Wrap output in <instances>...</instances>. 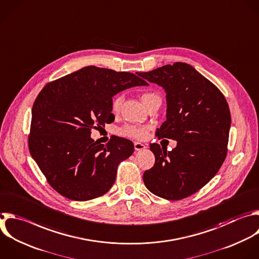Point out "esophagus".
<instances>
[{"label":"esophagus","instance_id":"1","mask_svg":"<svg viewBox=\"0 0 259 259\" xmlns=\"http://www.w3.org/2000/svg\"><path fill=\"white\" fill-rule=\"evenodd\" d=\"M144 148H145V145H144V144H142V143H140V142H134V149H135L136 151L141 150V149H144Z\"/></svg>","mask_w":259,"mask_h":259}]
</instances>
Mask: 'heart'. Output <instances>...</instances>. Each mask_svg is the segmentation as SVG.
<instances>
[{
    "mask_svg": "<svg viewBox=\"0 0 259 259\" xmlns=\"http://www.w3.org/2000/svg\"><path fill=\"white\" fill-rule=\"evenodd\" d=\"M159 98L154 93H144L141 95V102L145 106L149 101ZM123 103V96H118L113 100L112 110L113 112H119ZM123 135L135 138V139H143L147 134V127H139V126H127L122 130Z\"/></svg>",
    "mask_w": 259,
    "mask_h": 259,
    "instance_id": "b5f03b06",
    "label": "heart"
}]
</instances>
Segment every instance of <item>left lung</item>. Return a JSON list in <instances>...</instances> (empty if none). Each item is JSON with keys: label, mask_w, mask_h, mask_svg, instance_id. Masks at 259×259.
Here are the masks:
<instances>
[{"label": "left lung", "mask_w": 259, "mask_h": 259, "mask_svg": "<svg viewBox=\"0 0 259 259\" xmlns=\"http://www.w3.org/2000/svg\"><path fill=\"white\" fill-rule=\"evenodd\" d=\"M137 74L161 86L166 95V119L155 135L177 141L170 151L150 144L155 162L144 171V184L161 198H186L215 176L226 158L231 127L228 103L214 84L186 63Z\"/></svg>", "instance_id": "8db88e82"}]
</instances>
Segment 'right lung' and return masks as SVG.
Listing matches in <instances>:
<instances>
[{
  "label": "right lung",
  "mask_w": 259,
  "mask_h": 259,
  "mask_svg": "<svg viewBox=\"0 0 259 259\" xmlns=\"http://www.w3.org/2000/svg\"><path fill=\"white\" fill-rule=\"evenodd\" d=\"M138 76L88 66L47 84L37 96L31 112L29 151L61 195L85 201L113 186L118 164L133 153L134 145L122 137L101 144L91 137L92 129L115 119V95L148 85Z\"/></svg>",
  "instance_id": "right-lung-1"
}]
</instances>
